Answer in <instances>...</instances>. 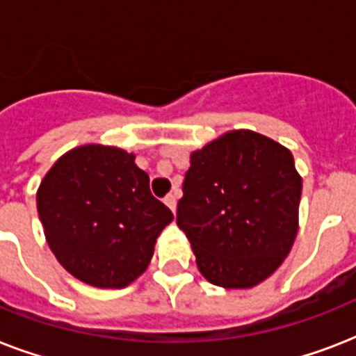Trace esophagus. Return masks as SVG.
<instances>
[{"label":"esophagus","mask_w":356,"mask_h":356,"mask_svg":"<svg viewBox=\"0 0 356 356\" xmlns=\"http://www.w3.org/2000/svg\"><path fill=\"white\" fill-rule=\"evenodd\" d=\"M164 203L172 209V212H175V209H177V195L173 194V192H170V194L164 197Z\"/></svg>","instance_id":"1"}]
</instances>
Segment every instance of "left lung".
Returning <instances> with one entry per match:
<instances>
[{
    "mask_svg": "<svg viewBox=\"0 0 356 356\" xmlns=\"http://www.w3.org/2000/svg\"><path fill=\"white\" fill-rule=\"evenodd\" d=\"M301 188L290 149L254 131H229L194 151L177 225L207 281L253 288L268 279L298 234Z\"/></svg>",
    "mask_w": 356,
    "mask_h": 356,
    "instance_id": "left-lung-1",
    "label": "left lung"
}]
</instances>
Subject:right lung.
<instances>
[{
    "mask_svg": "<svg viewBox=\"0 0 356 356\" xmlns=\"http://www.w3.org/2000/svg\"><path fill=\"white\" fill-rule=\"evenodd\" d=\"M36 209L49 249L66 271L97 288H123L149 264L172 211L120 147L88 144L64 153L42 179Z\"/></svg>",
    "mask_w": 356,
    "mask_h": 356,
    "instance_id": "right-lung-1",
    "label": "right lung"
}]
</instances>
